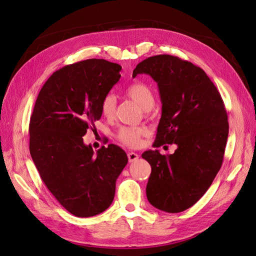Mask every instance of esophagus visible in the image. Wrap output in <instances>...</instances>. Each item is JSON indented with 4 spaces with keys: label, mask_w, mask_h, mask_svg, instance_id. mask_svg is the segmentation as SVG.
Listing matches in <instances>:
<instances>
[{
    "label": "esophagus",
    "mask_w": 256,
    "mask_h": 256,
    "mask_svg": "<svg viewBox=\"0 0 256 256\" xmlns=\"http://www.w3.org/2000/svg\"><path fill=\"white\" fill-rule=\"evenodd\" d=\"M138 159V154L136 152H128V160H129V162H134V161H136Z\"/></svg>",
    "instance_id": "34e87169"
}]
</instances>
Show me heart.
Returning <instances> with one entry per match:
<instances>
[{
  "mask_svg": "<svg viewBox=\"0 0 256 256\" xmlns=\"http://www.w3.org/2000/svg\"><path fill=\"white\" fill-rule=\"evenodd\" d=\"M126 95L140 106L143 110L148 111L154 104V94L150 86L143 82L130 84L125 90ZM116 97L113 94H106L102 100V113L108 118H112L116 113ZM147 134L145 128L141 127H122L118 130V140L128 146L134 147L140 144L141 138Z\"/></svg>",
  "mask_w": 256,
  "mask_h": 256,
  "instance_id": "obj_1",
  "label": "heart"
}]
</instances>
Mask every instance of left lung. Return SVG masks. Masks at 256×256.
Returning <instances> with one entry per match:
<instances>
[{
    "instance_id": "obj_1",
    "label": "left lung",
    "mask_w": 256,
    "mask_h": 256,
    "mask_svg": "<svg viewBox=\"0 0 256 256\" xmlns=\"http://www.w3.org/2000/svg\"><path fill=\"white\" fill-rule=\"evenodd\" d=\"M146 74L157 82L162 102L154 147L176 144L172 154L146 150L152 173L148 202L166 212L194 205L210 187L222 166L228 122L220 92L202 68L168 54L147 58L132 76Z\"/></svg>"
}]
</instances>
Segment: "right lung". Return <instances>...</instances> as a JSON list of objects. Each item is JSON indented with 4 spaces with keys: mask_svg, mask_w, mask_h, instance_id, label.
Returning <instances> with one entry per match:
<instances>
[{
    "mask_svg": "<svg viewBox=\"0 0 256 256\" xmlns=\"http://www.w3.org/2000/svg\"><path fill=\"white\" fill-rule=\"evenodd\" d=\"M122 66L90 58L53 72L30 120V152L44 184L76 216L88 218L112 204L116 180L128 158L109 144L96 152L83 136L102 118V100L118 82Z\"/></svg>",
    "mask_w": 256,
    "mask_h": 256,
    "instance_id": "1",
    "label": "right lung"
}]
</instances>
